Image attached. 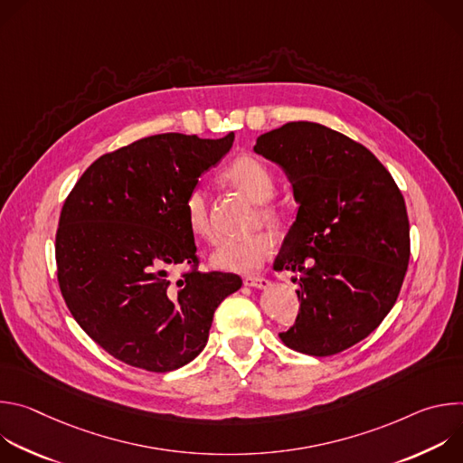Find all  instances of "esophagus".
<instances>
[{
    "instance_id": "esophagus-1",
    "label": "esophagus",
    "mask_w": 463,
    "mask_h": 463,
    "mask_svg": "<svg viewBox=\"0 0 463 463\" xmlns=\"http://www.w3.org/2000/svg\"><path fill=\"white\" fill-rule=\"evenodd\" d=\"M243 284L249 288H254V289H268L271 286V280L263 279V277H245Z\"/></svg>"
}]
</instances>
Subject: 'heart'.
Here are the masks:
<instances>
[{"mask_svg": "<svg viewBox=\"0 0 463 463\" xmlns=\"http://www.w3.org/2000/svg\"><path fill=\"white\" fill-rule=\"evenodd\" d=\"M225 181L252 203H266L275 194V179L271 172L254 157H238L227 168ZM183 213L192 236L200 240L213 238L207 195L202 188H194L188 192L183 203ZM261 218L266 222H273L275 213L261 211ZM271 250L273 240L266 232H256L247 238L222 241L211 254V263L222 271L250 273L269 258Z\"/></svg>", "mask_w": 463, "mask_h": 463, "instance_id": "heart-1", "label": "heart"}]
</instances>
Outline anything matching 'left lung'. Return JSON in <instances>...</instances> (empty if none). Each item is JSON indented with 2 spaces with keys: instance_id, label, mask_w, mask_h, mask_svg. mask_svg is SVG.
<instances>
[{
  "instance_id": "8db88e82",
  "label": "left lung",
  "mask_w": 463,
  "mask_h": 463,
  "mask_svg": "<svg viewBox=\"0 0 463 463\" xmlns=\"http://www.w3.org/2000/svg\"><path fill=\"white\" fill-rule=\"evenodd\" d=\"M252 150L284 170L298 203L275 271L298 273L300 309L279 337L307 355L339 354L398 300L411 258L403 195L368 148L317 122H288Z\"/></svg>"
}]
</instances>
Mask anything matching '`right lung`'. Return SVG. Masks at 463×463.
Here are the masks:
<instances>
[{"mask_svg": "<svg viewBox=\"0 0 463 463\" xmlns=\"http://www.w3.org/2000/svg\"><path fill=\"white\" fill-rule=\"evenodd\" d=\"M234 134H161L99 157L63 203L58 284L84 332L115 359L175 370L207 345L216 307L241 288L232 273H200L183 203L232 148ZM191 263L179 281L169 269Z\"/></svg>", "mask_w": 463, "mask_h": 463, "instance_id": "add662e5", "label": "right lung"}]
</instances>
